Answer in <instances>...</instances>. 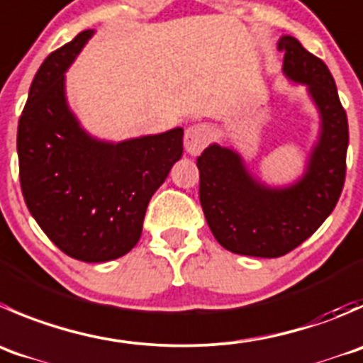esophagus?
Masks as SVG:
<instances>
[{"instance_id": "34e87169", "label": "esophagus", "mask_w": 363, "mask_h": 363, "mask_svg": "<svg viewBox=\"0 0 363 363\" xmlns=\"http://www.w3.org/2000/svg\"><path fill=\"white\" fill-rule=\"evenodd\" d=\"M211 140V129L206 124L189 125L184 135V149L189 156H199Z\"/></svg>"}]
</instances>
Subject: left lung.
Returning <instances> with one entry per match:
<instances>
[{
	"label": "left lung",
	"mask_w": 363,
	"mask_h": 363,
	"mask_svg": "<svg viewBox=\"0 0 363 363\" xmlns=\"http://www.w3.org/2000/svg\"><path fill=\"white\" fill-rule=\"evenodd\" d=\"M279 49L286 51L284 76L307 86L321 121L303 174L291 184L269 186L238 150L220 143L196 157L200 203L216 241L232 253L264 259L289 253L330 216L342 191L350 143L346 111L325 62L291 35L280 37Z\"/></svg>",
	"instance_id": "obj_1"
}]
</instances>
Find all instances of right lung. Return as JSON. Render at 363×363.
Returning a JSON list of instances; mask_svg holds the SVG:
<instances>
[{
  "label": "right lung",
  "instance_id": "obj_1",
  "mask_svg": "<svg viewBox=\"0 0 363 363\" xmlns=\"http://www.w3.org/2000/svg\"><path fill=\"white\" fill-rule=\"evenodd\" d=\"M96 33L84 30L44 60L17 128L24 202L69 257L108 262L140 241L147 206L182 156L184 129L106 142L67 103L65 72Z\"/></svg>",
  "mask_w": 363,
  "mask_h": 363
}]
</instances>
